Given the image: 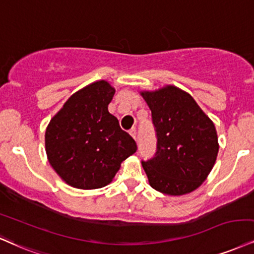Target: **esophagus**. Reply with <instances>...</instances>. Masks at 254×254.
<instances>
[{
    "mask_svg": "<svg viewBox=\"0 0 254 254\" xmlns=\"http://www.w3.org/2000/svg\"><path fill=\"white\" fill-rule=\"evenodd\" d=\"M129 132H130V135L132 136V138L136 140L137 139V130H136V127H132V129H131Z\"/></svg>",
    "mask_w": 254,
    "mask_h": 254,
    "instance_id": "34e87169",
    "label": "esophagus"
}]
</instances>
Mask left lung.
<instances>
[{
	"label": "left lung",
	"instance_id": "obj_1",
	"mask_svg": "<svg viewBox=\"0 0 254 254\" xmlns=\"http://www.w3.org/2000/svg\"><path fill=\"white\" fill-rule=\"evenodd\" d=\"M140 94L157 137L155 156L142 161L149 183L167 195L190 193L207 179L218 156L214 124L190 94L172 85Z\"/></svg>",
	"mask_w": 254,
	"mask_h": 254
}]
</instances>
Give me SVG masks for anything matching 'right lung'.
Instances as JSON below:
<instances>
[{
	"instance_id": "add662e5",
	"label": "right lung",
	"mask_w": 254,
	"mask_h": 254,
	"mask_svg": "<svg viewBox=\"0 0 254 254\" xmlns=\"http://www.w3.org/2000/svg\"><path fill=\"white\" fill-rule=\"evenodd\" d=\"M114 94L105 80L87 85L67 99L46 129L48 162L72 187H105L137 150L135 139L109 112Z\"/></svg>"
}]
</instances>
